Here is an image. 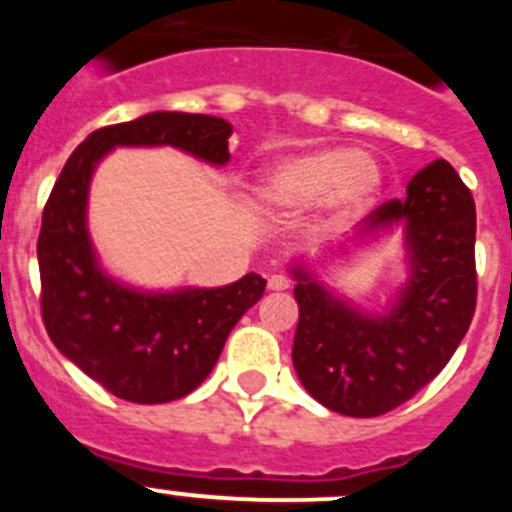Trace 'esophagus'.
I'll list each match as a JSON object with an SVG mask.
<instances>
[{
    "mask_svg": "<svg viewBox=\"0 0 512 512\" xmlns=\"http://www.w3.org/2000/svg\"><path fill=\"white\" fill-rule=\"evenodd\" d=\"M269 289L274 292H282V289H289V279L284 274H271L269 277Z\"/></svg>",
    "mask_w": 512,
    "mask_h": 512,
    "instance_id": "esophagus-1",
    "label": "esophagus"
}]
</instances>
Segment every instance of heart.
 <instances>
[{"label": "heart", "instance_id": "heart-1", "mask_svg": "<svg viewBox=\"0 0 512 512\" xmlns=\"http://www.w3.org/2000/svg\"><path fill=\"white\" fill-rule=\"evenodd\" d=\"M384 182L377 158L341 146L287 156L256 184V202L274 217H295L323 205L330 217H348L372 205Z\"/></svg>", "mask_w": 512, "mask_h": 512}]
</instances>
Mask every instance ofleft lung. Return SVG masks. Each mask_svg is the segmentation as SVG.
Here are the masks:
<instances>
[{
	"mask_svg": "<svg viewBox=\"0 0 512 512\" xmlns=\"http://www.w3.org/2000/svg\"><path fill=\"white\" fill-rule=\"evenodd\" d=\"M397 223L405 228L410 274L384 315L336 297L305 264L292 266L300 305L295 372L333 413L374 418L408 402L449 364L474 318L477 212L449 161L418 171L405 200L379 205L359 235Z\"/></svg>",
	"mask_w": 512,
	"mask_h": 512,
	"instance_id": "1",
	"label": "left lung"
}]
</instances>
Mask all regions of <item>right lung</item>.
<instances>
[{"label": "right lung", "instance_id": "1", "mask_svg": "<svg viewBox=\"0 0 512 512\" xmlns=\"http://www.w3.org/2000/svg\"><path fill=\"white\" fill-rule=\"evenodd\" d=\"M230 122L189 112H148L107 125L69 156L45 202L38 235L40 310L51 341L120 400L171 402L197 390L220 359L266 279L246 274L215 289L143 292L99 266L87 228L89 184L117 146H171L212 166L230 161Z\"/></svg>", "mask_w": 512, "mask_h": 512}]
</instances>
